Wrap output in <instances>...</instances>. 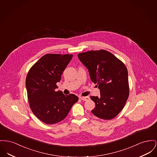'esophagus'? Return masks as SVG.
Here are the masks:
<instances>
[{
	"mask_svg": "<svg viewBox=\"0 0 157 157\" xmlns=\"http://www.w3.org/2000/svg\"><path fill=\"white\" fill-rule=\"evenodd\" d=\"M80 98L82 101H88V100H90V98L89 97H81Z\"/></svg>",
	"mask_w": 157,
	"mask_h": 157,
	"instance_id": "1",
	"label": "esophagus"
}]
</instances>
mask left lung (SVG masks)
I'll list each match as a JSON object with an SVG mask.
<instances>
[{
    "label": "left lung",
    "mask_w": 157,
    "mask_h": 157,
    "mask_svg": "<svg viewBox=\"0 0 157 157\" xmlns=\"http://www.w3.org/2000/svg\"><path fill=\"white\" fill-rule=\"evenodd\" d=\"M88 69L92 82L98 86L100 96H91L95 104L92 114L111 120L123 109L129 95L128 72L125 65L110 52L91 50L78 55Z\"/></svg>",
    "instance_id": "obj_1"
}]
</instances>
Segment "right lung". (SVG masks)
Wrapping results in <instances>:
<instances>
[{
	"instance_id": "obj_1",
	"label": "right lung",
	"mask_w": 157,
	"mask_h": 157,
	"mask_svg": "<svg viewBox=\"0 0 157 157\" xmlns=\"http://www.w3.org/2000/svg\"><path fill=\"white\" fill-rule=\"evenodd\" d=\"M72 55L46 54L28 71L26 78L29 107L38 119L48 124L63 120L78 97L56 91V83L72 58Z\"/></svg>"
}]
</instances>
